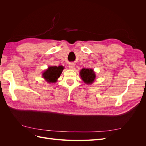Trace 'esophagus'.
Returning <instances> with one entry per match:
<instances>
[{"instance_id":"34e87169","label":"esophagus","mask_w":146,"mask_h":146,"mask_svg":"<svg viewBox=\"0 0 146 146\" xmlns=\"http://www.w3.org/2000/svg\"><path fill=\"white\" fill-rule=\"evenodd\" d=\"M75 68V64L74 63H70L69 64V68L70 69H74Z\"/></svg>"}]
</instances>
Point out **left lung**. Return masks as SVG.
<instances>
[{
	"label": "left lung",
	"mask_w": 146,
	"mask_h": 146,
	"mask_svg": "<svg viewBox=\"0 0 146 146\" xmlns=\"http://www.w3.org/2000/svg\"><path fill=\"white\" fill-rule=\"evenodd\" d=\"M80 76L82 80L88 85L92 84L96 78L95 72L92 69H82L80 72Z\"/></svg>",
	"instance_id": "1"
}]
</instances>
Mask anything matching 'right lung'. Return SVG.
Returning a JSON list of instances; mask_svg holds the SVG:
<instances>
[{
  "label": "right lung",
  "mask_w": 146,
  "mask_h": 146,
  "mask_svg": "<svg viewBox=\"0 0 146 146\" xmlns=\"http://www.w3.org/2000/svg\"><path fill=\"white\" fill-rule=\"evenodd\" d=\"M64 67L63 66H49L44 72L42 73V77L49 83H55L62 72Z\"/></svg>",
  "instance_id": "add662e5"
}]
</instances>
